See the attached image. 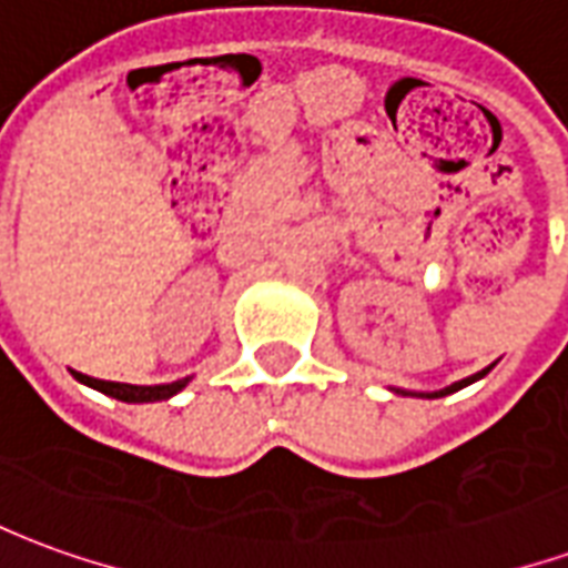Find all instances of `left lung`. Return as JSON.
Listing matches in <instances>:
<instances>
[{
    "mask_svg": "<svg viewBox=\"0 0 568 568\" xmlns=\"http://www.w3.org/2000/svg\"><path fill=\"white\" fill-rule=\"evenodd\" d=\"M489 368H493V365H489ZM489 368L477 371V374H471V377H465V381L453 383V386H447V389H438V393H405V395H419V398H440V395H450V393H456V389H463V386H468V383L480 381L484 374H489ZM398 393H402V389H398Z\"/></svg>",
    "mask_w": 568,
    "mask_h": 568,
    "instance_id": "1",
    "label": "left lung"
}]
</instances>
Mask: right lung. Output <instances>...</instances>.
I'll list each match as a JSON object with an SVG mask.
<instances>
[{"label":"right lung","mask_w":568,"mask_h":568,"mask_svg":"<svg viewBox=\"0 0 568 568\" xmlns=\"http://www.w3.org/2000/svg\"><path fill=\"white\" fill-rule=\"evenodd\" d=\"M75 381H81L91 389H100L103 395H112L118 402H128V405H142V402H163L170 395L182 393L187 386L185 381L175 383H161V386H133V383H112V381H97V377H88V374H75Z\"/></svg>","instance_id":"add662e5"}]
</instances>
